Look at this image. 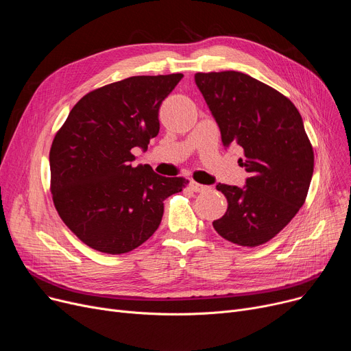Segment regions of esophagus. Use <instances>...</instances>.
Here are the masks:
<instances>
[{"mask_svg": "<svg viewBox=\"0 0 351 351\" xmlns=\"http://www.w3.org/2000/svg\"><path fill=\"white\" fill-rule=\"evenodd\" d=\"M189 188H191L193 192H204V191L208 189V186L200 185V183H197V182H195V180H191Z\"/></svg>", "mask_w": 351, "mask_h": 351, "instance_id": "34e87169", "label": "esophagus"}]
</instances>
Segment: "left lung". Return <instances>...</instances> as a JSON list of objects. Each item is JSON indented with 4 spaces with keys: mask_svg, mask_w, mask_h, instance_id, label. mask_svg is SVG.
Here are the masks:
<instances>
[{
    "mask_svg": "<svg viewBox=\"0 0 351 351\" xmlns=\"http://www.w3.org/2000/svg\"><path fill=\"white\" fill-rule=\"evenodd\" d=\"M195 82L223 145L242 147L239 165L249 172L243 188L216 186L228 210L213 228L239 246L263 245L296 216L308 192L315 154L303 119L289 98L243 72H197Z\"/></svg>",
    "mask_w": 351,
    "mask_h": 351,
    "instance_id": "8db88e82",
    "label": "left lung"
}]
</instances>
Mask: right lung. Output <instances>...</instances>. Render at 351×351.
<instances>
[{
  "mask_svg": "<svg viewBox=\"0 0 351 351\" xmlns=\"http://www.w3.org/2000/svg\"><path fill=\"white\" fill-rule=\"evenodd\" d=\"M183 78L131 77L90 90L52 141L51 193L55 209L80 241L102 253L131 252L159 228L163 200L188 185L149 165L132 166L159 132L162 101Z\"/></svg>",
  "mask_w": 351,
  "mask_h": 351,
  "instance_id": "add662e5",
  "label": "right lung"
}]
</instances>
